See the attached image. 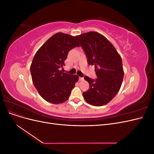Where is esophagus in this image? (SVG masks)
I'll list each match as a JSON object with an SVG mask.
<instances>
[{
	"label": "esophagus",
	"mask_w": 154,
	"mask_h": 154,
	"mask_svg": "<svg viewBox=\"0 0 154 154\" xmlns=\"http://www.w3.org/2000/svg\"><path fill=\"white\" fill-rule=\"evenodd\" d=\"M79 80H80V81H83L84 79H83V78H82V77H80L79 78Z\"/></svg>",
	"instance_id": "obj_1"
}]
</instances>
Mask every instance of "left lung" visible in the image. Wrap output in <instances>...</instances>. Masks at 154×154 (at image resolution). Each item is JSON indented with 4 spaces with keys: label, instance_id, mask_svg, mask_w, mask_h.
Listing matches in <instances>:
<instances>
[{
    "label": "left lung",
    "instance_id": "8db88e82",
    "mask_svg": "<svg viewBox=\"0 0 154 154\" xmlns=\"http://www.w3.org/2000/svg\"><path fill=\"white\" fill-rule=\"evenodd\" d=\"M84 50L88 65H94L96 80L85 76L89 83L83 93L87 103L103 106L112 100L119 92L124 76L122 59L114 45L103 35L95 31L76 36Z\"/></svg>",
    "mask_w": 154,
    "mask_h": 154
}]
</instances>
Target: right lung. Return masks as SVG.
I'll list each match as a JSON object with an SVG mask.
<instances>
[{
	"instance_id": "obj_1",
	"label": "right lung",
	"mask_w": 154,
	"mask_h": 154,
	"mask_svg": "<svg viewBox=\"0 0 154 154\" xmlns=\"http://www.w3.org/2000/svg\"><path fill=\"white\" fill-rule=\"evenodd\" d=\"M80 47L76 36L57 32L37 51L30 66L32 81L40 96L49 103L66 101L75 83L77 75L62 72L69 51Z\"/></svg>"
}]
</instances>
